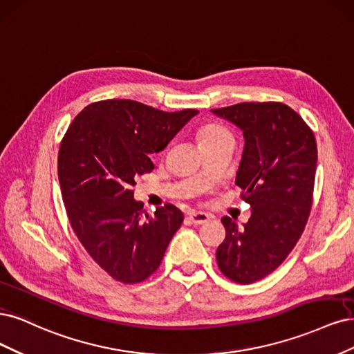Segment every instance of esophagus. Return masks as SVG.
Returning <instances> with one entry per match:
<instances>
[{"label": "esophagus", "instance_id": "obj_1", "mask_svg": "<svg viewBox=\"0 0 354 354\" xmlns=\"http://www.w3.org/2000/svg\"><path fill=\"white\" fill-rule=\"evenodd\" d=\"M188 219L196 225H203V223H207L210 221V216L207 213H203V212H194V213H189Z\"/></svg>", "mask_w": 354, "mask_h": 354}]
</instances>
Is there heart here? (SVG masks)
<instances>
[{
    "label": "heart",
    "instance_id": "heart-1",
    "mask_svg": "<svg viewBox=\"0 0 354 354\" xmlns=\"http://www.w3.org/2000/svg\"><path fill=\"white\" fill-rule=\"evenodd\" d=\"M197 140L203 150L223 142H234V135L226 127L216 122L204 123L197 132Z\"/></svg>",
    "mask_w": 354,
    "mask_h": 354
}]
</instances>
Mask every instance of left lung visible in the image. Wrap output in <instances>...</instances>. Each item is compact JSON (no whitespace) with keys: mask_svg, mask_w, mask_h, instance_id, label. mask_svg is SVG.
<instances>
[{"mask_svg":"<svg viewBox=\"0 0 354 354\" xmlns=\"http://www.w3.org/2000/svg\"><path fill=\"white\" fill-rule=\"evenodd\" d=\"M212 111L243 129L245 145L235 184L252 207L244 227L222 218L226 235L216 260L227 279L253 283L288 257L304 231L313 203L316 140L299 113L278 101Z\"/></svg>","mask_w":354,"mask_h":354,"instance_id":"left-lung-1","label":"left lung"}]
</instances>
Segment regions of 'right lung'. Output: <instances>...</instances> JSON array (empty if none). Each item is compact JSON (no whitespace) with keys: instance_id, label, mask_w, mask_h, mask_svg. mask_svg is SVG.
<instances>
[{"instance_id":"add662e5","label":"right lung","mask_w":354,"mask_h":354,"mask_svg":"<svg viewBox=\"0 0 354 354\" xmlns=\"http://www.w3.org/2000/svg\"><path fill=\"white\" fill-rule=\"evenodd\" d=\"M196 109L163 111L133 100L86 106L59 150V180L72 230L88 254L123 283H140L160 266L184 214L165 204L148 214L133 200L135 178L151 172Z\"/></svg>"}]
</instances>
